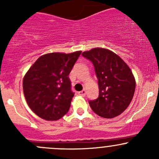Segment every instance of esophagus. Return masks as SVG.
<instances>
[{
	"instance_id": "1",
	"label": "esophagus",
	"mask_w": 159,
	"mask_h": 159,
	"mask_svg": "<svg viewBox=\"0 0 159 159\" xmlns=\"http://www.w3.org/2000/svg\"><path fill=\"white\" fill-rule=\"evenodd\" d=\"M78 94L81 96H85L86 95V91L85 90H82L81 91H79V92H78Z\"/></svg>"
}]
</instances>
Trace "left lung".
Wrapping results in <instances>:
<instances>
[{
	"mask_svg": "<svg viewBox=\"0 0 159 159\" xmlns=\"http://www.w3.org/2000/svg\"><path fill=\"white\" fill-rule=\"evenodd\" d=\"M81 54L93 64L98 78L99 95L89 102L91 109L105 118L121 115L131 103L135 90V80L129 67L108 49L97 48Z\"/></svg>",
	"mask_w": 159,
	"mask_h": 159,
	"instance_id": "8db88e82",
	"label": "left lung"
}]
</instances>
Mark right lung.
Here are the masks:
<instances>
[{
    "label": "right lung",
    "mask_w": 159,
    "mask_h": 159,
    "mask_svg": "<svg viewBox=\"0 0 159 159\" xmlns=\"http://www.w3.org/2000/svg\"><path fill=\"white\" fill-rule=\"evenodd\" d=\"M81 53L44 54L26 73L23 80L25 97L40 118L56 121L68 113L75 95L68 75Z\"/></svg>",
    "instance_id": "obj_1"
}]
</instances>
